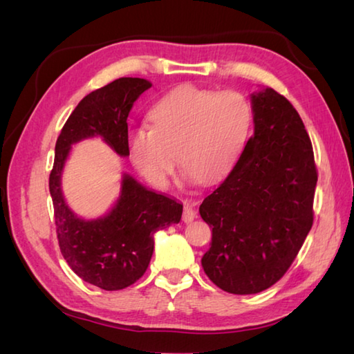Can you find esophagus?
<instances>
[{
    "label": "esophagus",
    "mask_w": 354,
    "mask_h": 354,
    "mask_svg": "<svg viewBox=\"0 0 354 354\" xmlns=\"http://www.w3.org/2000/svg\"><path fill=\"white\" fill-rule=\"evenodd\" d=\"M194 217H196V212L192 207L187 205L184 208V213H183V221L184 223H192L194 221Z\"/></svg>",
    "instance_id": "esophagus-1"
}]
</instances>
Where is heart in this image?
<instances>
[{
    "label": "heart",
    "mask_w": 354,
    "mask_h": 354,
    "mask_svg": "<svg viewBox=\"0 0 354 354\" xmlns=\"http://www.w3.org/2000/svg\"><path fill=\"white\" fill-rule=\"evenodd\" d=\"M149 120L152 127H137L127 138L133 167L150 184L165 187L178 156L193 181L209 185L237 162L250 135L252 109L237 91L184 85L156 102Z\"/></svg>",
    "instance_id": "heart-1"
}]
</instances>
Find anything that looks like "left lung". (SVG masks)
<instances>
[{
    "instance_id": "8db88e82",
    "label": "left lung",
    "mask_w": 354,
    "mask_h": 354,
    "mask_svg": "<svg viewBox=\"0 0 354 354\" xmlns=\"http://www.w3.org/2000/svg\"><path fill=\"white\" fill-rule=\"evenodd\" d=\"M254 135L199 207L213 230L202 268L217 288L259 293L286 274L313 225L318 173L301 117L284 95H251Z\"/></svg>"
}]
</instances>
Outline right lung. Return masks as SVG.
<instances>
[{
  "label": "right lung",
  "instance_id": "obj_1",
  "mask_svg": "<svg viewBox=\"0 0 354 354\" xmlns=\"http://www.w3.org/2000/svg\"><path fill=\"white\" fill-rule=\"evenodd\" d=\"M150 86L146 79L122 77L95 89L71 112L56 141L48 185L59 248L74 274L104 290L124 289L140 280L152 259L155 232L181 221L183 204L123 175L111 212L99 219H82L65 202L62 171L71 146L85 138L102 137L120 156L129 155L126 120Z\"/></svg>",
  "mask_w": 354,
  "mask_h": 354
}]
</instances>
